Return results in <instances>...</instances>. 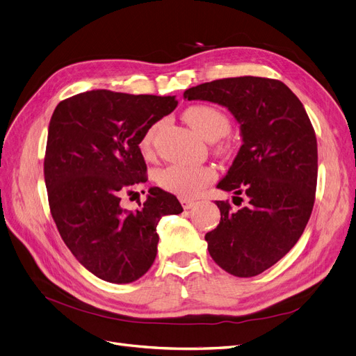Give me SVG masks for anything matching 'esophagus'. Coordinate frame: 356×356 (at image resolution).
I'll use <instances>...</instances> for the list:
<instances>
[{
	"label": "esophagus",
	"instance_id": "esophagus-1",
	"mask_svg": "<svg viewBox=\"0 0 356 356\" xmlns=\"http://www.w3.org/2000/svg\"><path fill=\"white\" fill-rule=\"evenodd\" d=\"M180 204H181V207L185 208V209H191V208H193V205H195V201H192V200H185V198H181V200H180Z\"/></svg>",
	"mask_w": 356,
	"mask_h": 356
}]
</instances>
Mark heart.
Instances as JSON below:
<instances>
[{
	"label": "heart",
	"instance_id": "heart-1",
	"mask_svg": "<svg viewBox=\"0 0 356 356\" xmlns=\"http://www.w3.org/2000/svg\"><path fill=\"white\" fill-rule=\"evenodd\" d=\"M185 122L192 127L196 135L208 142H214L226 136L230 130L229 117L211 105H193L183 113ZM156 126L149 127L140 139L139 148L145 156L152 154V140ZM216 179V171L207 165L171 164L158 173V183L163 189L175 193L180 198H193L202 188Z\"/></svg>",
	"mask_w": 356,
	"mask_h": 356
}]
</instances>
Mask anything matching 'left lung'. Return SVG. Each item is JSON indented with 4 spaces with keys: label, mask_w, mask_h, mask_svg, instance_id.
<instances>
[{
    "label": "left lung",
    "mask_w": 356,
    "mask_h": 356,
    "mask_svg": "<svg viewBox=\"0 0 356 356\" xmlns=\"http://www.w3.org/2000/svg\"><path fill=\"white\" fill-rule=\"evenodd\" d=\"M183 98L226 107L241 124L242 147L217 188L246 195L249 205L232 211L216 201L220 225L205 241L217 266L254 277L291 251L311 217L318 173L314 127L298 97L274 79H220L186 89Z\"/></svg>",
    "instance_id": "1"
}]
</instances>
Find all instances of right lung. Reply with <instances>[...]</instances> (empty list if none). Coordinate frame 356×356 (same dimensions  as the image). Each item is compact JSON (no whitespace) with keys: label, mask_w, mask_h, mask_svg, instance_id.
<instances>
[{"label":"right lung","mask_w":356,"mask_h":356,"mask_svg":"<svg viewBox=\"0 0 356 356\" xmlns=\"http://www.w3.org/2000/svg\"><path fill=\"white\" fill-rule=\"evenodd\" d=\"M176 107L175 97L97 89L61 101L52 113L44 161L51 214L76 259L101 280L142 277L156 257L158 221L183 211L175 195L155 186L136 211L120 205L147 180L142 136Z\"/></svg>","instance_id":"right-lung-1"}]
</instances>
